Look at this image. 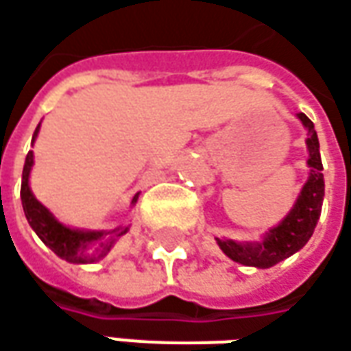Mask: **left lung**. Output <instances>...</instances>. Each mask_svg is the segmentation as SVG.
<instances>
[{
    "instance_id": "8db88e82",
    "label": "left lung",
    "mask_w": 351,
    "mask_h": 351,
    "mask_svg": "<svg viewBox=\"0 0 351 351\" xmlns=\"http://www.w3.org/2000/svg\"><path fill=\"white\" fill-rule=\"evenodd\" d=\"M297 118L307 130V165L311 167L308 180L301 190L291 212L282 219V223L270 229L260 243H235L231 239H217L219 248L239 264L254 266V268H270L305 247L317 227L322 210V198H324V176H322L319 138L315 124L307 116L299 112Z\"/></svg>"
}]
</instances>
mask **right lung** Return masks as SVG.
<instances>
[{
	"instance_id": "right-lung-1",
	"label": "right lung",
	"mask_w": 351,
	"mask_h": 351,
	"mask_svg": "<svg viewBox=\"0 0 351 351\" xmlns=\"http://www.w3.org/2000/svg\"><path fill=\"white\" fill-rule=\"evenodd\" d=\"M38 130H40V124L34 130L32 143L38 136ZM32 163H34V155L32 152H29L27 159H25V167H23L21 202H23L27 221L34 229V233L40 237V241L46 247L52 248V252L71 264H89V262H97L106 256V252L112 248L116 239L124 235L128 227H116L110 231H83V229H71V227L60 223L31 192L29 175H31ZM136 202H138V194L134 196L132 204H136Z\"/></svg>"
}]
</instances>
